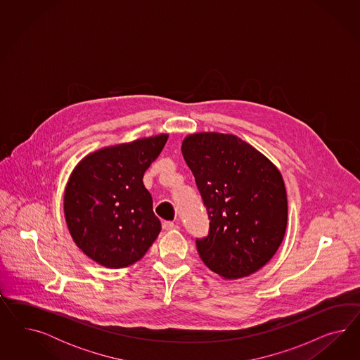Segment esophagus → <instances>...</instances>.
<instances>
[{
	"label": "esophagus",
	"mask_w": 360,
	"mask_h": 360,
	"mask_svg": "<svg viewBox=\"0 0 360 360\" xmlns=\"http://www.w3.org/2000/svg\"><path fill=\"white\" fill-rule=\"evenodd\" d=\"M162 229H164L165 231H170V229H176V224H174L173 221H164V223H162Z\"/></svg>",
	"instance_id": "esophagus-1"
}]
</instances>
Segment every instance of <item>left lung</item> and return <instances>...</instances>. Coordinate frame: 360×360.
Returning <instances> with one entry per match:
<instances>
[{
    "label": "left lung",
    "mask_w": 360,
    "mask_h": 360,
    "mask_svg": "<svg viewBox=\"0 0 360 360\" xmlns=\"http://www.w3.org/2000/svg\"><path fill=\"white\" fill-rule=\"evenodd\" d=\"M182 154L210 219L207 236L196 239L200 259L224 278L259 271L277 252L286 231L283 175L233 134H190L182 142Z\"/></svg>",
    "instance_id": "obj_1"
}]
</instances>
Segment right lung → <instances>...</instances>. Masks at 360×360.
Instances as JSON below:
<instances>
[{"label": "right lung", "mask_w": 360, "mask_h": 360, "mask_svg": "<svg viewBox=\"0 0 360 360\" xmlns=\"http://www.w3.org/2000/svg\"><path fill=\"white\" fill-rule=\"evenodd\" d=\"M167 134L88 154L65 190L67 227L89 259L110 269L139 262L161 232L142 178L162 152Z\"/></svg>", "instance_id": "add662e5"}]
</instances>
